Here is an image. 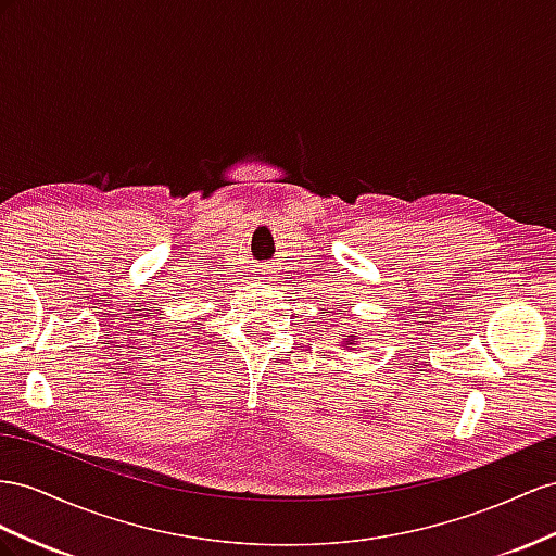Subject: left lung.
<instances>
[{"instance_id":"8db88e82","label":"left lung","mask_w":556,"mask_h":556,"mask_svg":"<svg viewBox=\"0 0 556 556\" xmlns=\"http://www.w3.org/2000/svg\"><path fill=\"white\" fill-rule=\"evenodd\" d=\"M343 345L352 350V345H357V336H348V338H343Z\"/></svg>"}]
</instances>
